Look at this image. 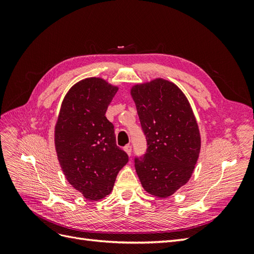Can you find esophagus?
Masks as SVG:
<instances>
[{
  "mask_svg": "<svg viewBox=\"0 0 254 254\" xmlns=\"http://www.w3.org/2000/svg\"><path fill=\"white\" fill-rule=\"evenodd\" d=\"M124 150L127 152L128 156H131V152H132V148H131V145H126L124 147Z\"/></svg>",
  "mask_w": 254,
  "mask_h": 254,
  "instance_id": "obj_1",
  "label": "esophagus"
}]
</instances>
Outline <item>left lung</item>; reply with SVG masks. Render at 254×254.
Segmentation results:
<instances>
[{
	"label": "left lung",
	"mask_w": 254,
	"mask_h": 254,
	"mask_svg": "<svg viewBox=\"0 0 254 254\" xmlns=\"http://www.w3.org/2000/svg\"><path fill=\"white\" fill-rule=\"evenodd\" d=\"M147 142L134 167L149 194L165 198L184 186L195 168L200 151V134L194 113L182 91L158 78L131 89Z\"/></svg>",
	"instance_id": "left-lung-1"
}]
</instances>
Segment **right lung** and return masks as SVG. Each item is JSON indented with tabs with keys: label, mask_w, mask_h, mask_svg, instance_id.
Here are the masks:
<instances>
[{
	"label": "right lung",
	"mask_w": 254,
	"mask_h": 254,
	"mask_svg": "<svg viewBox=\"0 0 254 254\" xmlns=\"http://www.w3.org/2000/svg\"><path fill=\"white\" fill-rule=\"evenodd\" d=\"M118 92L102 78L80 80L64 98L55 127V146L66 180L89 200L111 193L128 155L115 142L105 117Z\"/></svg>",
	"instance_id": "1"
}]
</instances>
